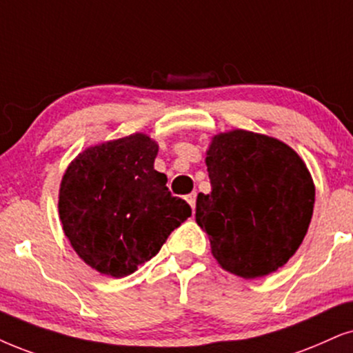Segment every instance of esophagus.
<instances>
[{
  "mask_svg": "<svg viewBox=\"0 0 353 353\" xmlns=\"http://www.w3.org/2000/svg\"><path fill=\"white\" fill-rule=\"evenodd\" d=\"M185 200H187V202H189L192 210H195V200H197V194H195V192H192V194L187 195Z\"/></svg>",
  "mask_w": 353,
  "mask_h": 353,
  "instance_id": "34e87169",
  "label": "esophagus"
}]
</instances>
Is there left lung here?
I'll return each instance as SVG.
<instances>
[{"mask_svg":"<svg viewBox=\"0 0 353 353\" xmlns=\"http://www.w3.org/2000/svg\"><path fill=\"white\" fill-rule=\"evenodd\" d=\"M212 192L199 194L195 220L223 269L269 275L300 248L314 207L306 164L282 141L246 130L220 133L207 151Z\"/></svg>","mask_w":353,"mask_h":353,"instance_id":"left-lung-1","label":"left lung"}]
</instances>
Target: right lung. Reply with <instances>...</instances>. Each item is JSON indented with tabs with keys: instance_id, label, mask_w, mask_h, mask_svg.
Instances as JSON below:
<instances>
[{
	"instance_id": "right-lung-1",
	"label": "right lung",
	"mask_w": 353,
	"mask_h": 353,
	"mask_svg": "<svg viewBox=\"0 0 353 353\" xmlns=\"http://www.w3.org/2000/svg\"><path fill=\"white\" fill-rule=\"evenodd\" d=\"M158 145L143 133L92 146L66 169L60 220L78 256L104 275H130L192 215L154 169Z\"/></svg>"
}]
</instances>
